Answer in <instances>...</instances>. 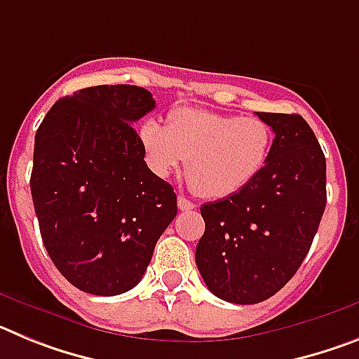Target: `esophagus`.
Wrapping results in <instances>:
<instances>
[{"label":"esophagus","instance_id":"obj_1","mask_svg":"<svg viewBox=\"0 0 359 359\" xmlns=\"http://www.w3.org/2000/svg\"><path fill=\"white\" fill-rule=\"evenodd\" d=\"M194 207H196L194 203L189 201V199L183 198V196H180V198H177V208H180V210H192Z\"/></svg>","mask_w":359,"mask_h":359}]
</instances>
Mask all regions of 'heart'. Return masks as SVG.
Segmentation results:
<instances>
[{"label": "heart", "mask_w": 359, "mask_h": 359, "mask_svg": "<svg viewBox=\"0 0 359 359\" xmlns=\"http://www.w3.org/2000/svg\"><path fill=\"white\" fill-rule=\"evenodd\" d=\"M149 169L160 177L182 167L192 189L208 199H223L250 185L269 160L273 131L259 116H236L210 109L180 107L167 128L144 120L138 129Z\"/></svg>", "instance_id": "heart-1"}]
</instances>
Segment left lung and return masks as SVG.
<instances>
[{"label":"left lung","mask_w":359,"mask_h":359,"mask_svg":"<svg viewBox=\"0 0 359 359\" xmlns=\"http://www.w3.org/2000/svg\"><path fill=\"white\" fill-rule=\"evenodd\" d=\"M273 129L262 172L237 194L201 207L196 264L208 290L259 304L286 286L306 259L325 210V156L300 115L257 113Z\"/></svg>","instance_id":"obj_1"}]
</instances>
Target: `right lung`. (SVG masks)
I'll list each match as a JSON object with an SVG mask.
<instances>
[{"label": "right lung", "mask_w": 359, "mask_h": 359, "mask_svg": "<svg viewBox=\"0 0 359 359\" xmlns=\"http://www.w3.org/2000/svg\"><path fill=\"white\" fill-rule=\"evenodd\" d=\"M154 106L138 86H93L59 98L36 133L30 190L41 237L84 293L135 287L177 214L174 189L149 169L131 126Z\"/></svg>", "instance_id": "right-lung-1"}]
</instances>
